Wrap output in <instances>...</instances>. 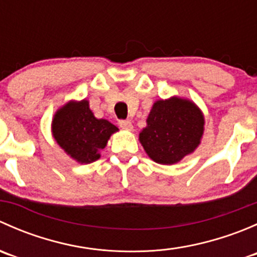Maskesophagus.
Masks as SVG:
<instances>
[{
	"label": "esophagus",
	"mask_w": 257,
	"mask_h": 257,
	"mask_svg": "<svg viewBox=\"0 0 257 257\" xmlns=\"http://www.w3.org/2000/svg\"><path fill=\"white\" fill-rule=\"evenodd\" d=\"M119 126L124 131H132L133 129V124L131 120H119Z\"/></svg>",
	"instance_id": "34e87169"
}]
</instances>
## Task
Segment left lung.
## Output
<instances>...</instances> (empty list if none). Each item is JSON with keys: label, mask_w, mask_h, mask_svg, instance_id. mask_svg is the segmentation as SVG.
I'll return each mask as SVG.
<instances>
[{"label": "left lung", "mask_w": 257, "mask_h": 257, "mask_svg": "<svg viewBox=\"0 0 257 257\" xmlns=\"http://www.w3.org/2000/svg\"><path fill=\"white\" fill-rule=\"evenodd\" d=\"M203 132L204 116L199 108L174 97L154 103L139 141L154 162L170 165L195 150Z\"/></svg>", "instance_id": "obj_1"}]
</instances>
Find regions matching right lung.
I'll return each mask as SVG.
<instances>
[{
    "label": "right lung",
    "mask_w": 257,
    "mask_h": 257,
    "mask_svg": "<svg viewBox=\"0 0 257 257\" xmlns=\"http://www.w3.org/2000/svg\"><path fill=\"white\" fill-rule=\"evenodd\" d=\"M53 137L68 155L79 163L99 159V150L118 131L105 119H97L89 109L88 100L69 102L56 113L52 123Z\"/></svg>",
    "instance_id": "right-lung-1"
}]
</instances>
